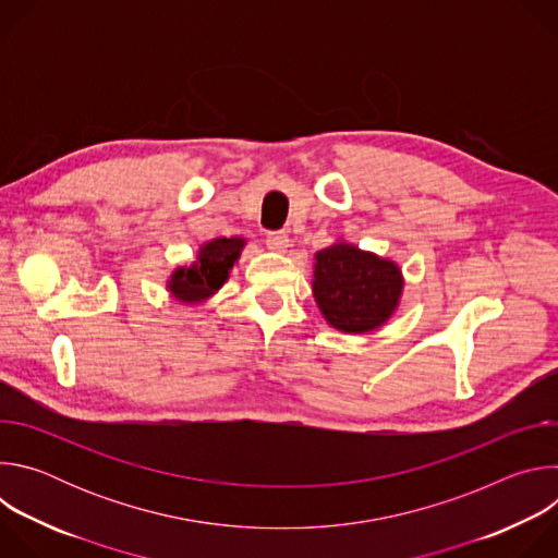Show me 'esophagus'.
I'll list each match as a JSON object with an SVG mask.
<instances>
[{"mask_svg":"<svg viewBox=\"0 0 558 558\" xmlns=\"http://www.w3.org/2000/svg\"><path fill=\"white\" fill-rule=\"evenodd\" d=\"M267 247L274 252H284L289 247V233L287 231H269L267 233Z\"/></svg>","mask_w":558,"mask_h":558,"instance_id":"esophagus-1","label":"esophagus"}]
</instances>
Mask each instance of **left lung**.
Returning <instances> with one entry per match:
<instances>
[{
	"label": "left lung",
	"instance_id": "1",
	"mask_svg": "<svg viewBox=\"0 0 558 558\" xmlns=\"http://www.w3.org/2000/svg\"><path fill=\"white\" fill-rule=\"evenodd\" d=\"M400 267L353 245L338 243L315 254L313 295L327 323L344 333L384 325L402 295Z\"/></svg>",
	"mask_w": 558,
	"mask_h": 558
}]
</instances>
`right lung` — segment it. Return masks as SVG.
I'll use <instances>...</instances> for the list:
<instances>
[{
  "mask_svg": "<svg viewBox=\"0 0 558 558\" xmlns=\"http://www.w3.org/2000/svg\"><path fill=\"white\" fill-rule=\"evenodd\" d=\"M245 247L243 238H216L198 252V260L190 269H177L170 291L181 302H198L209 298L229 276V269Z\"/></svg>",
  "mask_w": 558,
  "mask_h": 558,
  "instance_id": "obj_1",
  "label": "right lung"
}]
</instances>
